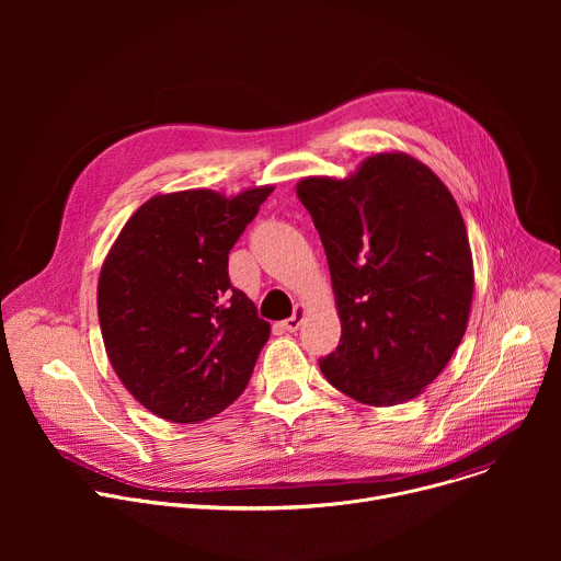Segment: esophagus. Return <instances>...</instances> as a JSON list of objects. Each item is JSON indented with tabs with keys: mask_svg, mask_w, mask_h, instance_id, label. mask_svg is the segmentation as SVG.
Wrapping results in <instances>:
<instances>
[{
	"mask_svg": "<svg viewBox=\"0 0 561 561\" xmlns=\"http://www.w3.org/2000/svg\"><path fill=\"white\" fill-rule=\"evenodd\" d=\"M304 314H306V306H304V304H297V306H295V312H293L288 319H284L282 327H284L288 333H295V331L301 327V322H304Z\"/></svg>",
	"mask_w": 561,
	"mask_h": 561,
	"instance_id": "34e87169",
	"label": "esophagus"
}]
</instances>
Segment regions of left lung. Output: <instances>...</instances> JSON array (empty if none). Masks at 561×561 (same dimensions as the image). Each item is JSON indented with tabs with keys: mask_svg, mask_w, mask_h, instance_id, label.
<instances>
[{
	"mask_svg": "<svg viewBox=\"0 0 561 561\" xmlns=\"http://www.w3.org/2000/svg\"><path fill=\"white\" fill-rule=\"evenodd\" d=\"M297 197L327 251L342 322L319 362L370 407L409 402L446 368L472 304V255L446 184L420 159L386 150L344 178H304Z\"/></svg>",
	"mask_w": 561,
	"mask_h": 561,
	"instance_id": "obj_1",
	"label": "left lung"
}]
</instances>
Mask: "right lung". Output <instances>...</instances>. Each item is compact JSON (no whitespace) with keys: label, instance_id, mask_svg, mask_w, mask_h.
<instances>
[{"label":"right lung","instance_id":"add662e5","mask_svg":"<svg viewBox=\"0 0 561 561\" xmlns=\"http://www.w3.org/2000/svg\"><path fill=\"white\" fill-rule=\"evenodd\" d=\"M273 186L154 195L124 224L98 284L113 370L152 415L197 424L244 392L271 324L228 279V253Z\"/></svg>","mask_w":561,"mask_h":561}]
</instances>
